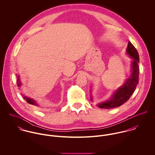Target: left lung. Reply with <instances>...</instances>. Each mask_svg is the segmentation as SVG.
<instances>
[{
	"label": "left lung",
	"instance_id": "8db88e82",
	"mask_svg": "<svg viewBox=\"0 0 155 155\" xmlns=\"http://www.w3.org/2000/svg\"><path fill=\"white\" fill-rule=\"evenodd\" d=\"M127 53L133 59L131 64V73L124 85L117 89L110 98L104 102L97 104L101 109H114L126 103L131 97L138 84L139 76V55L135 48L130 41L127 48ZM91 100H92V97Z\"/></svg>",
	"mask_w": 155,
	"mask_h": 155
}]
</instances>
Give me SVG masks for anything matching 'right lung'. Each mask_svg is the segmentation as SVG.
Instances as JSON below:
<instances>
[{
	"mask_svg": "<svg viewBox=\"0 0 155 155\" xmlns=\"http://www.w3.org/2000/svg\"><path fill=\"white\" fill-rule=\"evenodd\" d=\"M17 86H18L19 88H20L21 86L22 85V84H21V81H20V77H19V76H17ZM22 96H23L24 99H25V100H26V101H27L28 104L34 105V106H37V107L39 106L38 104L37 103L36 101H35V100H33V99H32V98H29V97H27L24 96V95H22Z\"/></svg>",
	"mask_w": 155,
	"mask_h": 155,
	"instance_id": "right-lung-1",
	"label": "right lung"
}]
</instances>
